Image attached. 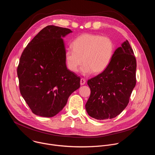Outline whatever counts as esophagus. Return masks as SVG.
I'll return each mask as SVG.
<instances>
[{"label":"esophagus","instance_id":"obj_1","mask_svg":"<svg viewBox=\"0 0 155 155\" xmlns=\"http://www.w3.org/2000/svg\"><path fill=\"white\" fill-rule=\"evenodd\" d=\"M85 83H86V80L84 79V78H81V80H80V84L81 85H83V84H85Z\"/></svg>","mask_w":155,"mask_h":155}]
</instances>
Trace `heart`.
I'll return each mask as SVG.
<instances>
[{
    "label": "heart",
    "mask_w": 155,
    "mask_h": 155,
    "mask_svg": "<svg viewBox=\"0 0 155 155\" xmlns=\"http://www.w3.org/2000/svg\"><path fill=\"white\" fill-rule=\"evenodd\" d=\"M72 47L65 51L66 65L71 71L77 72L83 62L81 68L83 75L104 71L111 61L115 51V44L112 38L89 33L75 38Z\"/></svg>",
    "instance_id": "b5f03b06"
}]
</instances>
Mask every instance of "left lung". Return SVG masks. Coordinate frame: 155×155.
Masks as SVG:
<instances>
[{
	"mask_svg": "<svg viewBox=\"0 0 155 155\" xmlns=\"http://www.w3.org/2000/svg\"><path fill=\"white\" fill-rule=\"evenodd\" d=\"M136 59L127 40L114 52L107 68L87 81L91 94L85 108L96 120L112 119L127 105L136 84Z\"/></svg>",
	"mask_w": 155,
	"mask_h": 155,
	"instance_id": "1",
	"label": "left lung"
}]
</instances>
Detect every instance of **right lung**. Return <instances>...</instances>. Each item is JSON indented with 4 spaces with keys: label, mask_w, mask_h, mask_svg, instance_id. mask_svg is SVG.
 <instances>
[{
    "label": "right lung",
    "mask_w": 155,
    "mask_h": 155,
    "mask_svg": "<svg viewBox=\"0 0 155 155\" xmlns=\"http://www.w3.org/2000/svg\"><path fill=\"white\" fill-rule=\"evenodd\" d=\"M72 31L47 26L22 53L17 74L21 96L36 115L53 117L80 86V78L68 69L62 38Z\"/></svg>",
    "instance_id": "1"
}]
</instances>
